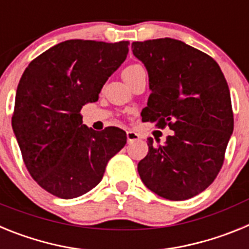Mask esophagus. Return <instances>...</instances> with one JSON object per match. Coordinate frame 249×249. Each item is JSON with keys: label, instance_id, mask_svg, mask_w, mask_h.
<instances>
[{"label": "esophagus", "instance_id": "1", "mask_svg": "<svg viewBox=\"0 0 249 249\" xmlns=\"http://www.w3.org/2000/svg\"><path fill=\"white\" fill-rule=\"evenodd\" d=\"M140 135H138L137 132L135 131H127V141H128V143L131 142H135V141L140 140Z\"/></svg>", "mask_w": 249, "mask_h": 249}]
</instances>
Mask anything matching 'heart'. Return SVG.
I'll use <instances>...</instances> for the list:
<instances>
[{
    "label": "heart",
    "instance_id": "obj_1",
    "mask_svg": "<svg viewBox=\"0 0 249 249\" xmlns=\"http://www.w3.org/2000/svg\"><path fill=\"white\" fill-rule=\"evenodd\" d=\"M138 67H141V66L140 65H132V66H128V67H127L124 71H131V70H136V68H138Z\"/></svg>",
    "mask_w": 249,
    "mask_h": 249
}]
</instances>
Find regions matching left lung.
I'll use <instances>...</instances> for the list:
<instances>
[{
	"mask_svg": "<svg viewBox=\"0 0 249 249\" xmlns=\"http://www.w3.org/2000/svg\"><path fill=\"white\" fill-rule=\"evenodd\" d=\"M132 52L148 72L151 94L142 121L173 131L164 144L147 138L141 179L166 199L192 198L214 181L232 136L227 81L212 57L178 39L133 42Z\"/></svg>",
	"mask_w": 249,
	"mask_h": 249,
	"instance_id": "1",
	"label": "left lung"
}]
</instances>
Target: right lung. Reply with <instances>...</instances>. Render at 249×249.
Segmentation results:
<instances>
[{"instance_id": "add662e5", "label": "right lung", "mask_w": 249, "mask_h": 249, "mask_svg": "<svg viewBox=\"0 0 249 249\" xmlns=\"http://www.w3.org/2000/svg\"><path fill=\"white\" fill-rule=\"evenodd\" d=\"M128 43L68 39L39 54L22 74L13 133L30 175L51 195L71 199L91 191L126 144L123 129L94 131L80 112L98 101L106 81L124 62Z\"/></svg>"}]
</instances>
